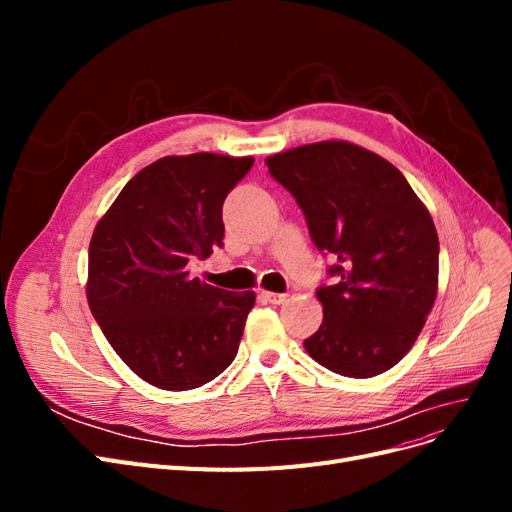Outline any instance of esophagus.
<instances>
[{"mask_svg": "<svg viewBox=\"0 0 512 512\" xmlns=\"http://www.w3.org/2000/svg\"><path fill=\"white\" fill-rule=\"evenodd\" d=\"M262 299L269 301V303H273V305H282V303H286V301H288V294H277V292H267V290H262Z\"/></svg>", "mask_w": 512, "mask_h": 512, "instance_id": "obj_1", "label": "esophagus"}]
</instances>
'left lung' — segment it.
Masks as SVG:
<instances>
[{
    "label": "left lung",
    "instance_id": "8db88e82",
    "mask_svg": "<svg viewBox=\"0 0 512 512\" xmlns=\"http://www.w3.org/2000/svg\"><path fill=\"white\" fill-rule=\"evenodd\" d=\"M333 258L320 329L303 346L339 376L371 378L414 346L438 294V232L399 170L359 145L324 141L267 158Z\"/></svg>",
    "mask_w": 512,
    "mask_h": 512
}]
</instances>
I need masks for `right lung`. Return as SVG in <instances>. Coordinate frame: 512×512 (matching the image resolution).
Wrapping results in <instances>:
<instances>
[{
  "label": "right lung",
  "mask_w": 512,
  "mask_h": 512,
  "mask_svg": "<svg viewBox=\"0 0 512 512\" xmlns=\"http://www.w3.org/2000/svg\"><path fill=\"white\" fill-rule=\"evenodd\" d=\"M252 164L166 156L126 183L91 237V314L121 361L158 389H198L235 361L256 294L209 286L188 265L224 245V198Z\"/></svg>",
  "instance_id": "1"
}]
</instances>
